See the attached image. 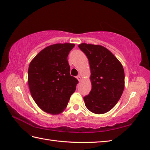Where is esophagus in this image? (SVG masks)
I'll list each match as a JSON object with an SVG mask.
<instances>
[{
    "label": "esophagus",
    "instance_id": "esophagus-1",
    "mask_svg": "<svg viewBox=\"0 0 150 150\" xmlns=\"http://www.w3.org/2000/svg\"><path fill=\"white\" fill-rule=\"evenodd\" d=\"M77 79H78V80L79 81V82H80L82 80V78H81V77L79 75L77 76Z\"/></svg>",
    "mask_w": 150,
    "mask_h": 150
}]
</instances>
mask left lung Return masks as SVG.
<instances>
[{"instance_id": "left-lung-1", "label": "left lung", "mask_w": 150, "mask_h": 150, "mask_svg": "<svg viewBox=\"0 0 150 150\" xmlns=\"http://www.w3.org/2000/svg\"><path fill=\"white\" fill-rule=\"evenodd\" d=\"M79 48L87 56L92 89L83 98L91 112L103 114L121 98L125 88V71L121 63L108 49L100 45L82 43Z\"/></svg>"}]
</instances>
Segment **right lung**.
I'll use <instances>...</instances> for the list:
<instances>
[{
    "label": "right lung",
    "instance_id": "1",
    "mask_svg": "<svg viewBox=\"0 0 150 150\" xmlns=\"http://www.w3.org/2000/svg\"><path fill=\"white\" fill-rule=\"evenodd\" d=\"M74 44L47 46L30 62L28 85L33 99L48 114L58 115L66 108L78 79L70 74L67 56Z\"/></svg>",
    "mask_w": 150,
    "mask_h": 150
}]
</instances>
